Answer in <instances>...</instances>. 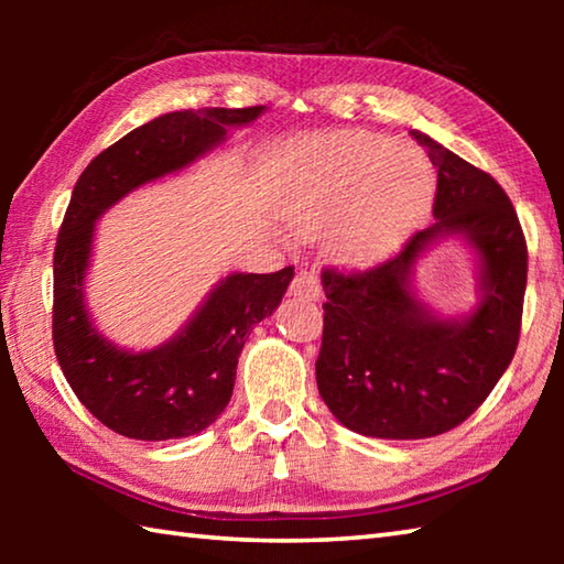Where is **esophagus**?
Segmentation results:
<instances>
[{
  "label": "esophagus",
  "instance_id": "obj_1",
  "mask_svg": "<svg viewBox=\"0 0 564 564\" xmlns=\"http://www.w3.org/2000/svg\"><path fill=\"white\" fill-rule=\"evenodd\" d=\"M291 295H295V299L318 301L323 295V289H321V281H318L316 271L301 269L299 273H295V279L291 281Z\"/></svg>",
  "mask_w": 564,
  "mask_h": 564
}]
</instances>
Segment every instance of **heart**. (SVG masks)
I'll return each mask as SVG.
<instances>
[{"label": "heart", "mask_w": 564, "mask_h": 564, "mask_svg": "<svg viewBox=\"0 0 564 564\" xmlns=\"http://www.w3.org/2000/svg\"><path fill=\"white\" fill-rule=\"evenodd\" d=\"M289 202L303 228L333 224V248L350 265L386 261L413 231L433 194L423 151L370 131L301 141L291 154Z\"/></svg>", "instance_id": "b5f03b06"}]
</instances>
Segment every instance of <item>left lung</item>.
<instances>
[{
  "instance_id": "8db88e82",
  "label": "left lung",
  "mask_w": 564,
  "mask_h": 564,
  "mask_svg": "<svg viewBox=\"0 0 564 564\" xmlns=\"http://www.w3.org/2000/svg\"><path fill=\"white\" fill-rule=\"evenodd\" d=\"M410 133L437 169L435 221L376 269L321 275L318 393L348 431L386 441L447 433L480 408L518 348L528 285V246L498 181ZM445 237H463L478 265V303L457 317H441L412 285L416 261Z\"/></svg>"
}]
</instances>
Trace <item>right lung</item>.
Instances as JSON below:
<instances>
[{"label":"right lung","mask_w":564,"mask_h":564,"mask_svg":"<svg viewBox=\"0 0 564 564\" xmlns=\"http://www.w3.org/2000/svg\"><path fill=\"white\" fill-rule=\"evenodd\" d=\"M263 111L161 113L104 149L76 181L54 248L52 338L76 398L113 433L133 441H176L206 431L231 400L243 343L281 303L293 265L275 273H228L166 343L127 350L89 316L87 273L97 221L131 191L212 154L228 129L251 127Z\"/></svg>","instance_id":"right-lung-1"}]
</instances>
